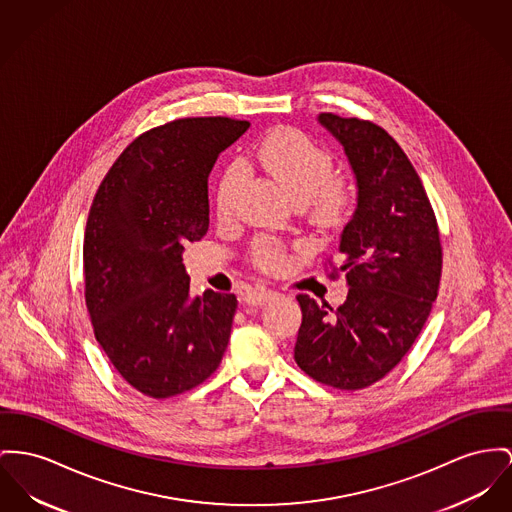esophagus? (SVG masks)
Segmentation results:
<instances>
[{
  "instance_id": "esophagus-1",
  "label": "esophagus",
  "mask_w": 512,
  "mask_h": 512,
  "mask_svg": "<svg viewBox=\"0 0 512 512\" xmlns=\"http://www.w3.org/2000/svg\"><path fill=\"white\" fill-rule=\"evenodd\" d=\"M273 295H275V293H273L272 289L256 287V289L248 291V293L242 297V301H244L246 305H252V307H260V305L268 303V301L272 299Z\"/></svg>"
}]
</instances>
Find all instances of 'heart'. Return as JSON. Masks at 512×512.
Wrapping results in <instances>:
<instances>
[{"label":"heart","mask_w":512,"mask_h":512,"mask_svg":"<svg viewBox=\"0 0 512 512\" xmlns=\"http://www.w3.org/2000/svg\"><path fill=\"white\" fill-rule=\"evenodd\" d=\"M254 161L277 180L295 202L310 204L314 217L322 223L338 221L351 205V184L343 176L332 174V153L297 128H275L268 132L254 149ZM239 182L237 165L223 172L215 196L217 215L221 219L231 217L235 211ZM252 260L262 270H277L283 266L285 254L279 242L260 239L252 248Z\"/></svg>","instance_id":"heart-1"}]
</instances>
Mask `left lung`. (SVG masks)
Wrapping results in <instances>:
<instances>
[{
	"label": "left lung",
	"instance_id": "left-lung-1",
	"mask_svg": "<svg viewBox=\"0 0 512 512\" xmlns=\"http://www.w3.org/2000/svg\"><path fill=\"white\" fill-rule=\"evenodd\" d=\"M318 122L340 141L357 184L332 273L345 275L349 291L336 310L297 295L295 361L322 384L361 390L388 375L419 336L437 299L443 248L421 178L394 137L332 112Z\"/></svg>",
	"mask_w": 512,
	"mask_h": 512
}]
</instances>
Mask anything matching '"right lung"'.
Returning a JSON list of instances; mask_svg holds the SVG:
<instances>
[{"label": "right lung", "instance_id": "add662e5", "mask_svg": "<svg viewBox=\"0 0 512 512\" xmlns=\"http://www.w3.org/2000/svg\"><path fill=\"white\" fill-rule=\"evenodd\" d=\"M248 126L209 116L153 128L122 151L95 194L85 303L114 369L149 398L196 388L227 349L237 297H192L182 252L207 233V176Z\"/></svg>", "mask_w": 512, "mask_h": 512}]
</instances>
